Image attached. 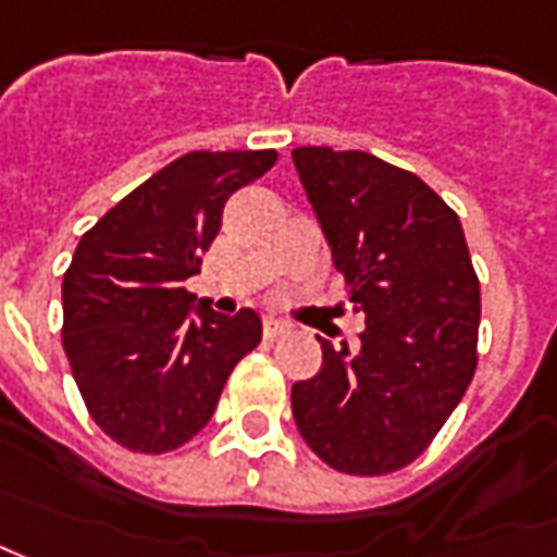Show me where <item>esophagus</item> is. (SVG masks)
Listing matches in <instances>:
<instances>
[{
  "mask_svg": "<svg viewBox=\"0 0 557 557\" xmlns=\"http://www.w3.org/2000/svg\"><path fill=\"white\" fill-rule=\"evenodd\" d=\"M287 331H290V327H287L285 322H278V319H267V322H263V337L267 339L285 337Z\"/></svg>",
  "mask_w": 557,
  "mask_h": 557,
  "instance_id": "34e87169",
  "label": "esophagus"
}]
</instances>
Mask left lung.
Instances as JSON below:
<instances>
[{
  "label": "left lung",
  "mask_w": 557,
  "mask_h": 557,
  "mask_svg": "<svg viewBox=\"0 0 557 557\" xmlns=\"http://www.w3.org/2000/svg\"><path fill=\"white\" fill-rule=\"evenodd\" d=\"M294 165L364 315L358 349L322 339V371L294 383L304 442L346 475L413 462L479 364L481 290L460 218L426 183L371 152L297 147Z\"/></svg>",
  "instance_id": "left-lung-1"
}]
</instances>
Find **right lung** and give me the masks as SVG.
Wrapping results in <instances>:
<instances>
[{
  "mask_svg": "<svg viewBox=\"0 0 557 557\" xmlns=\"http://www.w3.org/2000/svg\"><path fill=\"white\" fill-rule=\"evenodd\" d=\"M275 149L186 152L82 235L63 272V352L97 426L134 454L177 450L214 417L233 368L260 343L253 309L196 306L183 282L220 233L235 189Z\"/></svg>",
  "mask_w": 557,
  "mask_h": 557,
  "instance_id": "obj_1",
  "label": "right lung"
}]
</instances>
